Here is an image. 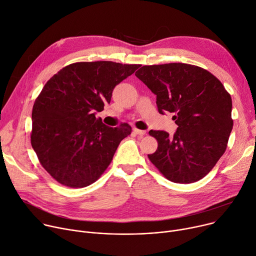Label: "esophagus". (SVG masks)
<instances>
[{"label":"esophagus","instance_id":"34e87169","mask_svg":"<svg viewBox=\"0 0 256 256\" xmlns=\"http://www.w3.org/2000/svg\"><path fill=\"white\" fill-rule=\"evenodd\" d=\"M132 130H134V134H140V136H144V134H146V132H145V130H138V128H134Z\"/></svg>","mask_w":256,"mask_h":256}]
</instances>
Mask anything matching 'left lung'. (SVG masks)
I'll use <instances>...</instances> for the list:
<instances>
[{"label": "left lung", "instance_id": "1", "mask_svg": "<svg viewBox=\"0 0 256 256\" xmlns=\"http://www.w3.org/2000/svg\"><path fill=\"white\" fill-rule=\"evenodd\" d=\"M156 95L158 112L174 113L176 132L150 130L158 148L148 157L168 180L204 178L222 156L233 128L232 99L205 69L186 63L145 65L134 74Z\"/></svg>", "mask_w": 256, "mask_h": 256}]
</instances>
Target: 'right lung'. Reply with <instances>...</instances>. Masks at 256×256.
Wrapping results in <instances>:
<instances>
[{"instance_id": "obj_1", "label": "right lung", "mask_w": 256, "mask_h": 256, "mask_svg": "<svg viewBox=\"0 0 256 256\" xmlns=\"http://www.w3.org/2000/svg\"><path fill=\"white\" fill-rule=\"evenodd\" d=\"M138 67L112 61L78 62L44 84L34 104L30 140L42 166L58 182L84 188L106 170L132 128L105 126L96 113L110 103L114 88Z\"/></svg>"}]
</instances>
